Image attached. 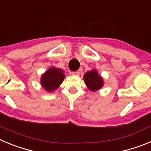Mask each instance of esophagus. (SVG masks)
Masks as SVG:
<instances>
[{
  "mask_svg": "<svg viewBox=\"0 0 151 151\" xmlns=\"http://www.w3.org/2000/svg\"><path fill=\"white\" fill-rule=\"evenodd\" d=\"M79 73H80L79 71H76V72H73V73H72V74H73V76H78V75H79Z\"/></svg>",
  "mask_w": 151,
  "mask_h": 151,
  "instance_id": "esophagus-1",
  "label": "esophagus"
}]
</instances>
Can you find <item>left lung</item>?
Masks as SVG:
<instances>
[{
    "label": "left lung",
    "instance_id": "1",
    "mask_svg": "<svg viewBox=\"0 0 151 151\" xmlns=\"http://www.w3.org/2000/svg\"><path fill=\"white\" fill-rule=\"evenodd\" d=\"M84 81L89 90L96 91L99 90L104 85V80L102 77L98 75L96 69H92L84 75Z\"/></svg>",
    "mask_w": 151,
    "mask_h": 151
}]
</instances>
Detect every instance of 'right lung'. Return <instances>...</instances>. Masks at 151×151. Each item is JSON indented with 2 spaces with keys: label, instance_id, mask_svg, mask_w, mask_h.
Listing matches in <instances>:
<instances>
[{
  "label": "right lung",
  "instance_id": "add662e5",
  "mask_svg": "<svg viewBox=\"0 0 151 151\" xmlns=\"http://www.w3.org/2000/svg\"><path fill=\"white\" fill-rule=\"evenodd\" d=\"M65 78L64 71L61 69L51 67L41 76V84L48 92H52L59 88Z\"/></svg>",
  "mask_w": 151,
  "mask_h": 151
}]
</instances>
